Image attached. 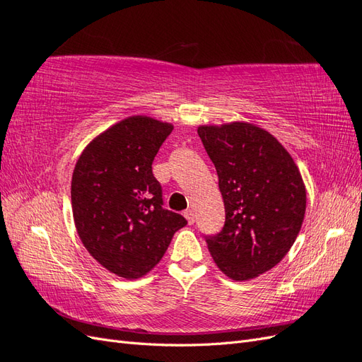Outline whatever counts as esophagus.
Instances as JSON below:
<instances>
[{
	"label": "esophagus",
	"mask_w": 362,
	"mask_h": 362,
	"mask_svg": "<svg viewBox=\"0 0 362 362\" xmlns=\"http://www.w3.org/2000/svg\"><path fill=\"white\" fill-rule=\"evenodd\" d=\"M184 217L187 218V222H189L190 225H193L194 221H196V216H194V211H193V210H185V211H184Z\"/></svg>",
	"instance_id": "esophagus-1"
}]
</instances>
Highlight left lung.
<instances>
[{
	"label": "left lung",
	"instance_id": "obj_1",
	"mask_svg": "<svg viewBox=\"0 0 362 362\" xmlns=\"http://www.w3.org/2000/svg\"><path fill=\"white\" fill-rule=\"evenodd\" d=\"M225 205V225L205 237L228 278L254 279L275 267L298 237L306 190L294 160L266 129L249 122L201 125Z\"/></svg>",
	"mask_w": 362,
	"mask_h": 362
}]
</instances>
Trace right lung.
<instances>
[{"label":"right lung","instance_id":"1","mask_svg":"<svg viewBox=\"0 0 362 362\" xmlns=\"http://www.w3.org/2000/svg\"><path fill=\"white\" fill-rule=\"evenodd\" d=\"M173 125L129 116L96 136L75 164L72 213L84 247L103 267L125 279L154 269L173 234L187 225L163 208L152 161Z\"/></svg>","mask_w":362,"mask_h":362}]
</instances>
